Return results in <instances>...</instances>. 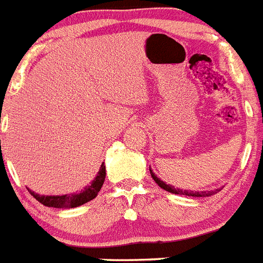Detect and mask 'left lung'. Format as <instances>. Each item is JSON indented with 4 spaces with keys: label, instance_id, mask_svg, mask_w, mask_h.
Segmentation results:
<instances>
[{
    "label": "left lung",
    "instance_id": "8db88e82",
    "mask_svg": "<svg viewBox=\"0 0 263 263\" xmlns=\"http://www.w3.org/2000/svg\"><path fill=\"white\" fill-rule=\"evenodd\" d=\"M149 172H151V175H152V179L156 181V184L160 186V188H163L164 191L171 192V193H175V195L192 196V197H208V196H212V195H214V193H217V192H218V189H217V192L216 191H212V192H193V191H182V189H176V188H173V186L165 184L164 181H161V180H160L159 177H157V176L155 175L152 171H151V166H149Z\"/></svg>",
    "mask_w": 263,
    "mask_h": 263
}]
</instances>
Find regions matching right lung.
<instances>
[{
    "label": "right lung",
    "instance_id": "obj_1",
    "mask_svg": "<svg viewBox=\"0 0 263 263\" xmlns=\"http://www.w3.org/2000/svg\"><path fill=\"white\" fill-rule=\"evenodd\" d=\"M104 179H106V166L102 164L100 166L98 176L92 181V184L84 188L83 192L81 193H75V195H65V196H40L34 193V192L29 191L35 200H38L41 204L45 206L51 208H59V209H68V208H75L79 205H83L92 198L97 197L98 192L100 191L102 185H103Z\"/></svg>",
    "mask_w": 263,
    "mask_h": 263
}]
</instances>
